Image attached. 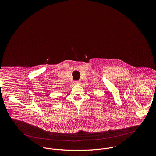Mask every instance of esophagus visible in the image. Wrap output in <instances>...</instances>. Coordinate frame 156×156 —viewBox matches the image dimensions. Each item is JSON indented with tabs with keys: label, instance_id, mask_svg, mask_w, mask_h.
Listing matches in <instances>:
<instances>
[{
	"label": "esophagus",
	"instance_id": "obj_1",
	"mask_svg": "<svg viewBox=\"0 0 156 156\" xmlns=\"http://www.w3.org/2000/svg\"><path fill=\"white\" fill-rule=\"evenodd\" d=\"M79 83H80V81H74V84H79Z\"/></svg>",
	"mask_w": 156,
	"mask_h": 156
}]
</instances>
